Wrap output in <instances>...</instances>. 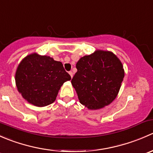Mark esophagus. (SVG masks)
Returning a JSON list of instances; mask_svg holds the SVG:
<instances>
[{
	"mask_svg": "<svg viewBox=\"0 0 153 153\" xmlns=\"http://www.w3.org/2000/svg\"><path fill=\"white\" fill-rule=\"evenodd\" d=\"M69 75H70L71 78H72V77H73V73H72V71H70V72H69Z\"/></svg>",
	"mask_w": 153,
	"mask_h": 153,
	"instance_id": "obj_1",
	"label": "esophagus"
}]
</instances>
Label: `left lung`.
I'll use <instances>...</instances> for the list:
<instances>
[{
	"label": "left lung",
	"mask_w": 153,
	"mask_h": 153,
	"mask_svg": "<svg viewBox=\"0 0 153 153\" xmlns=\"http://www.w3.org/2000/svg\"><path fill=\"white\" fill-rule=\"evenodd\" d=\"M71 83L80 103L89 109H99L115 99L124 78L118 57L109 51L96 50L77 62Z\"/></svg>",
	"instance_id": "8db88e82"
}]
</instances>
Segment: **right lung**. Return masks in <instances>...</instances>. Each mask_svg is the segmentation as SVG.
<instances>
[{
    "label": "right lung",
    "instance_id": "add662e5",
    "mask_svg": "<svg viewBox=\"0 0 153 153\" xmlns=\"http://www.w3.org/2000/svg\"><path fill=\"white\" fill-rule=\"evenodd\" d=\"M69 80L62 63L37 53L25 57L15 72L18 92L29 104L40 107L52 104L61 86Z\"/></svg>",
    "mask_w": 153,
    "mask_h": 153
}]
</instances>
